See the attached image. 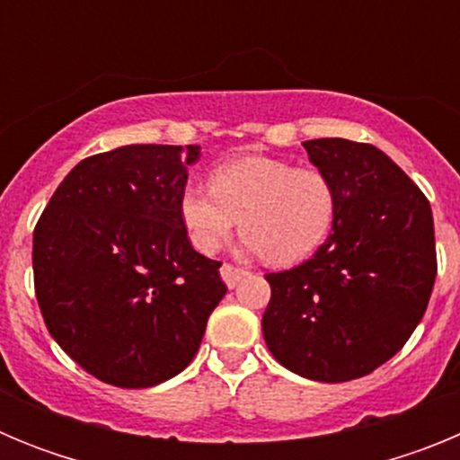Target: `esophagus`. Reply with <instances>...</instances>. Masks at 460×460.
Segmentation results:
<instances>
[{
  "mask_svg": "<svg viewBox=\"0 0 460 460\" xmlns=\"http://www.w3.org/2000/svg\"><path fill=\"white\" fill-rule=\"evenodd\" d=\"M249 274L246 270H239V267H233V265H223L221 267V279L226 280L227 288H234L239 283V280L243 279V276Z\"/></svg>",
  "mask_w": 460,
  "mask_h": 460,
  "instance_id": "obj_1",
  "label": "esophagus"
}]
</instances>
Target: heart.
Returning <instances> with one entry per match:
<instances>
[{
    "label": "heart",
    "mask_w": 460,
    "mask_h": 460,
    "mask_svg": "<svg viewBox=\"0 0 460 460\" xmlns=\"http://www.w3.org/2000/svg\"><path fill=\"white\" fill-rule=\"evenodd\" d=\"M209 184L189 181L177 200L193 249L205 255L217 253L239 221L243 249L270 265H295L334 227L336 189L318 168L249 154L218 164Z\"/></svg>",
    "instance_id": "1"
}]
</instances>
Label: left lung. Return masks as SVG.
Segmentation results:
<instances>
[{
    "mask_svg": "<svg viewBox=\"0 0 460 460\" xmlns=\"http://www.w3.org/2000/svg\"><path fill=\"white\" fill-rule=\"evenodd\" d=\"M336 189L332 234L311 260L267 274L262 334L279 364L318 382L368 376L424 318L436 283V233L426 195L364 142H302Z\"/></svg>",
    "mask_w": 460,
    "mask_h": 460,
    "instance_id": "obj_1",
    "label": "left lung"
}]
</instances>
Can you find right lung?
<instances>
[{"mask_svg": "<svg viewBox=\"0 0 460 460\" xmlns=\"http://www.w3.org/2000/svg\"><path fill=\"white\" fill-rule=\"evenodd\" d=\"M200 147L126 145L80 161L34 230L48 332L93 377L154 387L184 371L226 295L221 262L190 246L180 190Z\"/></svg>", "mask_w": 460, "mask_h": 460, "instance_id": "1", "label": "right lung"}]
</instances>
